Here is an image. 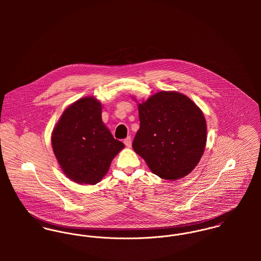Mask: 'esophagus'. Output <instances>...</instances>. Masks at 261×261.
Segmentation results:
<instances>
[{
	"instance_id": "esophagus-1",
	"label": "esophagus",
	"mask_w": 261,
	"mask_h": 261,
	"mask_svg": "<svg viewBox=\"0 0 261 261\" xmlns=\"http://www.w3.org/2000/svg\"><path fill=\"white\" fill-rule=\"evenodd\" d=\"M123 143H124V145H125L126 148H130V147H132V139H130L129 137H127V138L123 141Z\"/></svg>"
}]
</instances>
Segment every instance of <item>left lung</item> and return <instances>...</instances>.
I'll return each instance as SVG.
<instances>
[{"mask_svg": "<svg viewBox=\"0 0 261 261\" xmlns=\"http://www.w3.org/2000/svg\"><path fill=\"white\" fill-rule=\"evenodd\" d=\"M138 109L141 124L133 143L134 150L160 178L175 181L186 177L200 162L206 147L203 112L178 91H159L138 103Z\"/></svg>", "mask_w": 261, "mask_h": 261, "instance_id": "1", "label": "left lung"}]
</instances>
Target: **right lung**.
<instances>
[{"label": "right lung", "instance_id": "1", "mask_svg": "<svg viewBox=\"0 0 261 261\" xmlns=\"http://www.w3.org/2000/svg\"><path fill=\"white\" fill-rule=\"evenodd\" d=\"M102 105L94 96L71 103L53 128L51 144L62 172L77 184L95 185L124 148L101 119Z\"/></svg>", "mask_w": 261, "mask_h": 261}]
</instances>
